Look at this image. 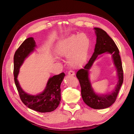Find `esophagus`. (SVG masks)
Wrapping results in <instances>:
<instances>
[{
  "label": "esophagus",
  "mask_w": 134,
  "mask_h": 134,
  "mask_svg": "<svg viewBox=\"0 0 134 134\" xmlns=\"http://www.w3.org/2000/svg\"><path fill=\"white\" fill-rule=\"evenodd\" d=\"M68 74H69V75H74V74H75V73H74V72L72 71V70H69V71L68 72Z\"/></svg>",
  "instance_id": "1"
}]
</instances>
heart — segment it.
Wrapping results in <instances>:
<instances>
[{"label":"heart","mask_w":134,"mask_h":134,"mask_svg":"<svg viewBox=\"0 0 134 134\" xmlns=\"http://www.w3.org/2000/svg\"><path fill=\"white\" fill-rule=\"evenodd\" d=\"M90 44V38L86 34H74L60 41L56 51L60 55L68 57V63L75 66L84 61Z\"/></svg>","instance_id":"1"}]
</instances>
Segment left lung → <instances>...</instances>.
Returning <instances> with one entry per match:
<instances>
[{
  "instance_id": "left-lung-1",
  "label": "left lung",
  "mask_w": 134,
  "mask_h": 134,
  "mask_svg": "<svg viewBox=\"0 0 134 134\" xmlns=\"http://www.w3.org/2000/svg\"><path fill=\"white\" fill-rule=\"evenodd\" d=\"M94 30L97 36V42L94 53L83 69L77 71L76 75L80 85L81 94L84 103L93 109H104L110 107L116 101L123 83L124 72L119 48L115 42L102 29L95 27ZM106 52L113 56L117 69L119 81L113 92L109 95H98L95 93L91 86L88 77V71L98 55Z\"/></svg>"
}]
</instances>
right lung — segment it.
<instances>
[{
  "label": "right lung",
  "instance_id": "1",
  "mask_svg": "<svg viewBox=\"0 0 134 134\" xmlns=\"http://www.w3.org/2000/svg\"><path fill=\"white\" fill-rule=\"evenodd\" d=\"M36 47L32 37L26 39L16 50L14 56V79L22 102L29 108L39 112H49L58 107L61 100L60 85L65 74L62 72L49 79L44 91L36 96L27 94L20 87L17 79L20 66Z\"/></svg>",
  "mask_w": 134,
  "mask_h": 134
}]
</instances>
